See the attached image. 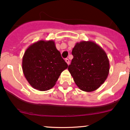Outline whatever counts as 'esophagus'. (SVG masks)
Here are the masks:
<instances>
[{
	"mask_svg": "<svg viewBox=\"0 0 130 130\" xmlns=\"http://www.w3.org/2000/svg\"><path fill=\"white\" fill-rule=\"evenodd\" d=\"M65 62H67V63L68 64V65H69V64H70V60H68V59H65Z\"/></svg>",
	"mask_w": 130,
	"mask_h": 130,
	"instance_id": "34e87169",
	"label": "esophagus"
}]
</instances>
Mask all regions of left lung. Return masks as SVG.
<instances>
[{"instance_id":"8db88e82","label":"left lung","mask_w":130,"mask_h":130,"mask_svg":"<svg viewBox=\"0 0 130 130\" xmlns=\"http://www.w3.org/2000/svg\"><path fill=\"white\" fill-rule=\"evenodd\" d=\"M73 59L68 71L81 90L93 92L104 83L109 72V61L105 51L92 41L77 43L72 50Z\"/></svg>"}]
</instances>
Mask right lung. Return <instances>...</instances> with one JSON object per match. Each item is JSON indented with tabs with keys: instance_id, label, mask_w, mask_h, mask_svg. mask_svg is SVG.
<instances>
[{
	"instance_id": "add662e5",
	"label": "right lung",
	"mask_w": 130,
	"mask_h": 130,
	"mask_svg": "<svg viewBox=\"0 0 130 130\" xmlns=\"http://www.w3.org/2000/svg\"><path fill=\"white\" fill-rule=\"evenodd\" d=\"M22 68L31 86L40 91L53 88L61 73L68 68L53 40H40L27 49Z\"/></svg>"
}]
</instances>
